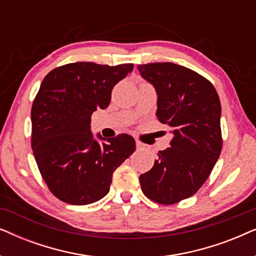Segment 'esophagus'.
I'll list each match as a JSON object with an SVG mask.
<instances>
[{
  "label": "esophagus",
  "mask_w": 256,
  "mask_h": 256,
  "mask_svg": "<svg viewBox=\"0 0 256 256\" xmlns=\"http://www.w3.org/2000/svg\"><path fill=\"white\" fill-rule=\"evenodd\" d=\"M146 144H144V143H142V142H140V141H136V148H138V149H140V150H143V149H144L146 148Z\"/></svg>",
  "instance_id": "obj_1"
}]
</instances>
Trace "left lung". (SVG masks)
I'll list each match as a JSON object with an SVG mask.
<instances>
[{
  "label": "left lung",
  "instance_id": "obj_1",
  "mask_svg": "<svg viewBox=\"0 0 256 256\" xmlns=\"http://www.w3.org/2000/svg\"><path fill=\"white\" fill-rule=\"evenodd\" d=\"M140 74L157 93L156 116L171 128L170 148L158 152L148 172L140 176L152 200L171 205L197 192L222 152V106L211 82L174 62L138 65Z\"/></svg>",
  "mask_w": 256,
  "mask_h": 256
}]
</instances>
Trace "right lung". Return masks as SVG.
Instances as JSON below:
<instances>
[{
  "instance_id": "1",
  "label": "right lung",
  "mask_w": 256,
  "mask_h": 256,
  "mask_svg": "<svg viewBox=\"0 0 256 256\" xmlns=\"http://www.w3.org/2000/svg\"><path fill=\"white\" fill-rule=\"evenodd\" d=\"M134 68L71 62L48 73L31 108V146L50 191L72 205L104 198L113 172L135 152V140L121 134L106 140L90 130V116L110 102L113 87Z\"/></svg>"
}]
</instances>
